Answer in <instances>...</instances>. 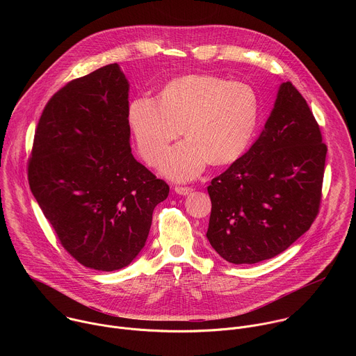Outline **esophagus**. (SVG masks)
<instances>
[{
	"instance_id": "obj_1",
	"label": "esophagus",
	"mask_w": 356,
	"mask_h": 356,
	"mask_svg": "<svg viewBox=\"0 0 356 356\" xmlns=\"http://www.w3.org/2000/svg\"><path fill=\"white\" fill-rule=\"evenodd\" d=\"M175 191H176L177 194H180V195H188V194H191L193 188H191V187H183V186H176V187H175Z\"/></svg>"
}]
</instances>
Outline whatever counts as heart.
Wrapping results in <instances>:
<instances>
[{
  "label": "heart",
  "instance_id": "obj_1",
  "mask_svg": "<svg viewBox=\"0 0 356 356\" xmlns=\"http://www.w3.org/2000/svg\"><path fill=\"white\" fill-rule=\"evenodd\" d=\"M261 115L257 90L243 81L211 74H188L168 83L158 99L134 98L127 121L140 156L155 163L166 146L180 136L159 163L166 177L187 181L209 163L238 161L252 142Z\"/></svg>",
  "mask_w": 356,
  "mask_h": 356
}]
</instances>
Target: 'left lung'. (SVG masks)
Returning <instances> with one entry per match:
<instances>
[{
  "mask_svg": "<svg viewBox=\"0 0 356 356\" xmlns=\"http://www.w3.org/2000/svg\"><path fill=\"white\" fill-rule=\"evenodd\" d=\"M327 146L306 99L279 86L265 128L209 186L207 239L229 264H258L286 250L318 214Z\"/></svg>",
  "mask_w": 356,
  "mask_h": 356,
  "instance_id": "1",
  "label": "left lung"
}]
</instances>
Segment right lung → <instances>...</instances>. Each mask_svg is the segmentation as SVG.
<instances>
[{
  "instance_id": "obj_1",
  "label": "right lung",
  "mask_w": 356,
  "mask_h": 356,
  "mask_svg": "<svg viewBox=\"0 0 356 356\" xmlns=\"http://www.w3.org/2000/svg\"><path fill=\"white\" fill-rule=\"evenodd\" d=\"M128 92L117 63L67 83L42 113L28 168L31 191L63 248L103 272L139 255L169 194L132 155Z\"/></svg>"
}]
</instances>
